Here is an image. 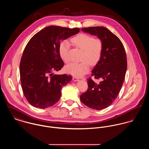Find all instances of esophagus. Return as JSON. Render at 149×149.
<instances>
[{
	"label": "esophagus",
	"mask_w": 149,
	"mask_h": 149,
	"mask_svg": "<svg viewBox=\"0 0 149 149\" xmlns=\"http://www.w3.org/2000/svg\"><path fill=\"white\" fill-rule=\"evenodd\" d=\"M80 80L77 77H73V81H79Z\"/></svg>",
	"instance_id": "1"
}]
</instances>
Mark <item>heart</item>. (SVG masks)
<instances>
[{
    "mask_svg": "<svg viewBox=\"0 0 149 149\" xmlns=\"http://www.w3.org/2000/svg\"><path fill=\"white\" fill-rule=\"evenodd\" d=\"M71 42L82 51L81 63H72L65 67L67 73L77 77H80L89 69V64L95 65L100 60L102 51V41L98 38L80 33L71 39ZM70 45L67 41H62L59 45V53L61 58L65 63L69 61V50Z\"/></svg>",
    "mask_w": 149,
    "mask_h": 149,
    "instance_id": "b5f03b06",
    "label": "heart"
}]
</instances>
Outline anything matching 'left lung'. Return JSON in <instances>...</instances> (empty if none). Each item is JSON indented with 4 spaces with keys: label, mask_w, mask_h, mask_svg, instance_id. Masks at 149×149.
Wrapping results in <instances>:
<instances>
[{
    "label": "left lung",
    "mask_w": 149,
    "mask_h": 149,
    "mask_svg": "<svg viewBox=\"0 0 149 149\" xmlns=\"http://www.w3.org/2000/svg\"><path fill=\"white\" fill-rule=\"evenodd\" d=\"M81 30L97 36L103 47L100 59L92 70V76L101 81L96 84L88 79V89L80 95V100L89 108L101 110L112 104L121 89L127 69L125 50L120 39L105 27L84 28Z\"/></svg>",
    "instance_id": "1"
}]
</instances>
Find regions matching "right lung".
Listing matches in <instances>:
<instances>
[{"instance_id":"1","label":"right lung","mask_w":149,"mask_h":149,"mask_svg":"<svg viewBox=\"0 0 149 149\" xmlns=\"http://www.w3.org/2000/svg\"><path fill=\"white\" fill-rule=\"evenodd\" d=\"M79 32V28L48 26L27 43L20 63V76L23 93L32 106L45 109L60 100L62 87L71 81L72 77L53 73L64 66L59 45L61 41Z\"/></svg>"}]
</instances>
